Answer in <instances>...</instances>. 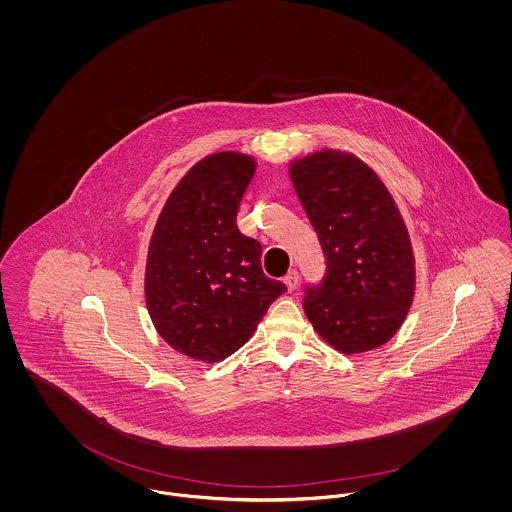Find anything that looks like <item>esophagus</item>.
Returning a JSON list of instances; mask_svg holds the SVG:
<instances>
[{
	"label": "esophagus",
	"instance_id": "1",
	"mask_svg": "<svg viewBox=\"0 0 512 512\" xmlns=\"http://www.w3.org/2000/svg\"><path fill=\"white\" fill-rule=\"evenodd\" d=\"M284 282H286L288 290L293 292V290L297 288V284H299V274H297V270H290V272L284 276Z\"/></svg>",
	"mask_w": 512,
	"mask_h": 512
}]
</instances>
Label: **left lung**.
<instances>
[{
	"instance_id": "obj_1",
	"label": "left lung",
	"mask_w": 512,
	"mask_h": 512,
	"mask_svg": "<svg viewBox=\"0 0 512 512\" xmlns=\"http://www.w3.org/2000/svg\"><path fill=\"white\" fill-rule=\"evenodd\" d=\"M290 174L326 257L324 278L305 288V315L341 353L380 347L414 295L413 247L390 192L363 161L332 149Z\"/></svg>"
}]
</instances>
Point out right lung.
I'll return each mask as SVG.
<instances>
[{"label":"right lung","instance_id":"add662e5","mask_svg":"<svg viewBox=\"0 0 512 512\" xmlns=\"http://www.w3.org/2000/svg\"><path fill=\"white\" fill-rule=\"evenodd\" d=\"M253 172L249 155L205 157L174 188L151 236L149 315L163 340L197 361L236 353L288 290L263 272V247L236 224Z\"/></svg>","mask_w":512,"mask_h":512}]
</instances>
